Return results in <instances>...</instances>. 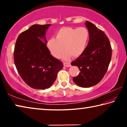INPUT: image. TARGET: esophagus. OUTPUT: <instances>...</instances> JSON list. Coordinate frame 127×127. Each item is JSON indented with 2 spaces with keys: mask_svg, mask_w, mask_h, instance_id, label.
<instances>
[{
  "mask_svg": "<svg viewBox=\"0 0 127 127\" xmlns=\"http://www.w3.org/2000/svg\"><path fill=\"white\" fill-rule=\"evenodd\" d=\"M64 66H66V67H70L71 66V64H70V63H67V62H64Z\"/></svg>",
  "mask_w": 127,
  "mask_h": 127,
  "instance_id": "obj_1",
  "label": "esophagus"
}]
</instances>
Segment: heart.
<instances>
[{
    "label": "heart",
    "instance_id": "1",
    "mask_svg": "<svg viewBox=\"0 0 127 127\" xmlns=\"http://www.w3.org/2000/svg\"><path fill=\"white\" fill-rule=\"evenodd\" d=\"M89 37L90 32L86 27H64L56 32L55 38H50L47 41L46 46L56 58H58L64 49L62 58L67 61L71 56L77 57L83 53Z\"/></svg>",
    "mask_w": 127,
    "mask_h": 127
}]
</instances>
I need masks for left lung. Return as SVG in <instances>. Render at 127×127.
<instances>
[{
	"label": "left lung",
	"mask_w": 127,
	"mask_h": 127,
	"mask_svg": "<svg viewBox=\"0 0 127 127\" xmlns=\"http://www.w3.org/2000/svg\"><path fill=\"white\" fill-rule=\"evenodd\" d=\"M86 26L90 32L89 42L83 53L73 61L81 72L73 81L79 86L87 88L99 83L109 67L112 50L109 38L101 30L86 21Z\"/></svg>",
	"instance_id": "left-lung-1"
}]
</instances>
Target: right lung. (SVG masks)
I'll return each mask as SVG.
<instances>
[{
  "label": "right lung",
  "instance_id": "right-lung-1",
  "mask_svg": "<svg viewBox=\"0 0 127 127\" xmlns=\"http://www.w3.org/2000/svg\"><path fill=\"white\" fill-rule=\"evenodd\" d=\"M50 24L33 25L17 38L14 50L15 65L22 79L33 89L51 86L63 64L50 54L46 32Z\"/></svg>",
  "mask_w": 127,
  "mask_h": 127
}]
</instances>
